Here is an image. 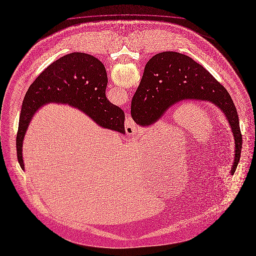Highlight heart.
<instances>
[{
    "label": "heart",
    "mask_w": 256,
    "mask_h": 256,
    "mask_svg": "<svg viewBox=\"0 0 256 256\" xmlns=\"http://www.w3.org/2000/svg\"><path fill=\"white\" fill-rule=\"evenodd\" d=\"M154 175H155V177H156V182H162V176H158L159 174Z\"/></svg>",
    "instance_id": "b5f03b06"
}]
</instances>
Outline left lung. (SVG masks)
Segmentation results:
<instances>
[{
	"instance_id": "obj_1",
	"label": "left lung",
	"mask_w": 256,
	"mask_h": 256,
	"mask_svg": "<svg viewBox=\"0 0 256 256\" xmlns=\"http://www.w3.org/2000/svg\"><path fill=\"white\" fill-rule=\"evenodd\" d=\"M185 100L210 102L226 116L235 140L231 168L234 174L242 144L237 110L228 90L192 58L170 51L153 56L133 96L131 116L138 125L148 127L158 122L168 108Z\"/></svg>"
}]
</instances>
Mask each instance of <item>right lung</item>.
Segmentation results:
<instances>
[{
	"instance_id": "right-lung-1",
	"label": "right lung",
	"mask_w": 256,
	"mask_h": 256,
	"mask_svg": "<svg viewBox=\"0 0 256 256\" xmlns=\"http://www.w3.org/2000/svg\"><path fill=\"white\" fill-rule=\"evenodd\" d=\"M104 64L94 56L71 53L51 64L34 80L23 100L16 136L17 158L24 170L23 140L36 110L47 103L68 104L86 114L98 125L125 134L122 108L106 97Z\"/></svg>"
}]
</instances>
